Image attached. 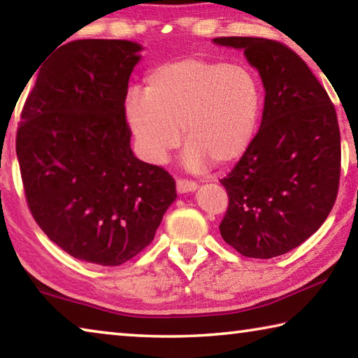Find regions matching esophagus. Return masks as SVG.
I'll use <instances>...</instances> for the list:
<instances>
[{"label": "esophagus", "mask_w": 358, "mask_h": 358, "mask_svg": "<svg viewBox=\"0 0 358 358\" xmlns=\"http://www.w3.org/2000/svg\"><path fill=\"white\" fill-rule=\"evenodd\" d=\"M197 189V185L194 181H187V180H177V191L178 194H187V192H194Z\"/></svg>", "instance_id": "34e87169"}]
</instances>
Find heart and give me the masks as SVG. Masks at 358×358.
<instances>
[{
	"instance_id": "b5f03b06",
	"label": "heart",
	"mask_w": 358,
	"mask_h": 358,
	"mask_svg": "<svg viewBox=\"0 0 358 358\" xmlns=\"http://www.w3.org/2000/svg\"><path fill=\"white\" fill-rule=\"evenodd\" d=\"M262 107V90L243 64L187 57L156 66L143 93L124 101L129 129L145 159L162 164L181 141L186 171L226 167L251 145Z\"/></svg>"
}]
</instances>
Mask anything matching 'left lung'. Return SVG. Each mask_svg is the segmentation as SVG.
Listing matches in <instances>:
<instances>
[{"mask_svg": "<svg viewBox=\"0 0 358 358\" xmlns=\"http://www.w3.org/2000/svg\"><path fill=\"white\" fill-rule=\"evenodd\" d=\"M243 50L265 90L262 123L221 185L229 208L221 237L240 254L271 259L300 246L336 201L341 138L335 107L306 63L264 38H215Z\"/></svg>", "mask_w": 358, "mask_h": 358, "instance_id": "left-lung-1", "label": "left lung"}]
</instances>
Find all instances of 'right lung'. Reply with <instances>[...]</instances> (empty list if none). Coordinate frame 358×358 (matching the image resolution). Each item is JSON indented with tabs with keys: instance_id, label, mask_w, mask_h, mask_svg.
<instances>
[{
	"instance_id": "1",
	"label": "right lung",
	"mask_w": 358,
	"mask_h": 358,
	"mask_svg": "<svg viewBox=\"0 0 358 358\" xmlns=\"http://www.w3.org/2000/svg\"><path fill=\"white\" fill-rule=\"evenodd\" d=\"M142 50L124 39L72 41L39 69L22 110L17 159L28 207L83 262L134 257L177 199L171 175L131 150L124 101Z\"/></svg>"
}]
</instances>
